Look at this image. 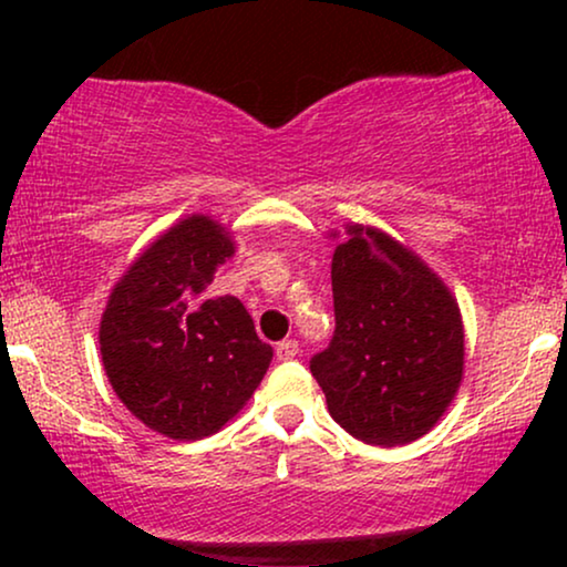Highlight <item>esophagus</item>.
Listing matches in <instances>:
<instances>
[{
    "label": "esophagus",
    "instance_id": "1",
    "mask_svg": "<svg viewBox=\"0 0 567 567\" xmlns=\"http://www.w3.org/2000/svg\"><path fill=\"white\" fill-rule=\"evenodd\" d=\"M297 353H299V343H297V340H281V343L276 346V355H278V359H281V361H291Z\"/></svg>",
    "mask_w": 567,
    "mask_h": 567
}]
</instances>
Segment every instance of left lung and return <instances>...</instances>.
Wrapping results in <instances>:
<instances>
[{"instance_id": "1", "label": "left lung", "mask_w": 567, "mask_h": 567, "mask_svg": "<svg viewBox=\"0 0 567 567\" xmlns=\"http://www.w3.org/2000/svg\"><path fill=\"white\" fill-rule=\"evenodd\" d=\"M348 235L332 255L336 332L309 371L351 436L410 444L433 429L462 382L460 307L394 239L363 227Z\"/></svg>"}]
</instances>
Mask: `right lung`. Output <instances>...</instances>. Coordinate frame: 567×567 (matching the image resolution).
I'll return each mask as SVG.
<instances>
[{"instance_id": "1", "label": "right lung", "mask_w": 567, "mask_h": 567, "mask_svg": "<svg viewBox=\"0 0 567 567\" xmlns=\"http://www.w3.org/2000/svg\"><path fill=\"white\" fill-rule=\"evenodd\" d=\"M235 252L219 224L188 216L115 286L100 322V353L115 394L138 421L177 441L219 431L250 400L274 348L235 297L206 284Z\"/></svg>"}]
</instances>
